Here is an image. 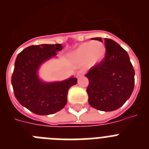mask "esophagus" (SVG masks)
I'll list each match as a JSON object with an SVG mask.
<instances>
[{"label":"esophagus","instance_id":"obj_1","mask_svg":"<svg viewBox=\"0 0 149 149\" xmlns=\"http://www.w3.org/2000/svg\"><path fill=\"white\" fill-rule=\"evenodd\" d=\"M83 75H84V72H83V71H79V72H77V78H80V77H82Z\"/></svg>","mask_w":149,"mask_h":149}]
</instances>
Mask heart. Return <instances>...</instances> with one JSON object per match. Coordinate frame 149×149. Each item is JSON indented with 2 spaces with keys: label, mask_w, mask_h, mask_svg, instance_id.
<instances>
[{
  "label": "heart",
  "mask_w": 149,
  "mask_h": 149,
  "mask_svg": "<svg viewBox=\"0 0 149 149\" xmlns=\"http://www.w3.org/2000/svg\"><path fill=\"white\" fill-rule=\"evenodd\" d=\"M106 51L105 45L102 42H86L80 45L72 52V57L76 63L94 66L104 60Z\"/></svg>",
  "instance_id": "obj_1"
}]
</instances>
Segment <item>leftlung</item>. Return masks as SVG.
I'll use <instances>...</instances> for the list:
<instances>
[{
	"label": "left lung",
	"instance_id": "1",
	"mask_svg": "<svg viewBox=\"0 0 149 149\" xmlns=\"http://www.w3.org/2000/svg\"><path fill=\"white\" fill-rule=\"evenodd\" d=\"M93 39L103 42L100 37ZM106 55L98 65L92 67L85 77L91 107L101 111L119 109L130 98L134 88L135 72L123 48L110 39H104Z\"/></svg>",
	"mask_w": 149,
	"mask_h": 149
}]
</instances>
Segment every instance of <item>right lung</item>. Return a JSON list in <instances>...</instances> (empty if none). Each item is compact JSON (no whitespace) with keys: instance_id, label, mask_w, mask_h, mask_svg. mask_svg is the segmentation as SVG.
Returning <instances> with one entry per match:
<instances>
[{"instance_id":"right-lung-1","label":"right lung","mask_w":149,"mask_h":149,"mask_svg":"<svg viewBox=\"0 0 149 149\" xmlns=\"http://www.w3.org/2000/svg\"><path fill=\"white\" fill-rule=\"evenodd\" d=\"M62 49L61 44L31 45L16 57L11 79L14 94L22 106L36 115H50L62 110L67 103L68 89L77 84L74 77L51 83L39 78L41 65Z\"/></svg>"}]
</instances>
